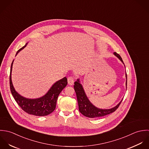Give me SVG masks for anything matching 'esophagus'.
<instances>
[{
	"label": "esophagus",
	"instance_id": "obj_1",
	"mask_svg": "<svg viewBox=\"0 0 149 149\" xmlns=\"http://www.w3.org/2000/svg\"><path fill=\"white\" fill-rule=\"evenodd\" d=\"M68 84L69 85H72L74 82V79L72 77H69L68 78Z\"/></svg>",
	"mask_w": 149,
	"mask_h": 149
}]
</instances>
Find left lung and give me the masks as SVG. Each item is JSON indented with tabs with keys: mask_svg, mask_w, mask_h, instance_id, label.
Returning a JSON list of instances; mask_svg holds the SVG:
<instances>
[{
	"mask_svg": "<svg viewBox=\"0 0 149 149\" xmlns=\"http://www.w3.org/2000/svg\"><path fill=\"white\" fill-rule=\"evenodd\" d=\"M114 55L117 56L119 59L123 63V61L121 59V56L116 52H114ZM127 79V74L125 75ZM126 86H127V81H126ZM74 88L75 91L77 101L78 103V107L79 112L85 116L90 118H99L104 116L105 115H109L113 112H115L119 107L123 100L119 102V104L115 107L109 109H99L94 106L89 100L87 97L85 92L82 85L80 84L79 80L77 79V81L74 82Z\"/></svg>",
	"mask_w": 149,
	"mask_h": 149,
	"instance_id": "left-lung-1",
	"label": "left lung"
}]
</instances>
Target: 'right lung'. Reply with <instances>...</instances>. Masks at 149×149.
<instances>
[{"instance_id": "add662e5", "label": "right lung", "mask_w": 149, "mask_h": 149, "mask_svg": "<svg viewBox=\"0 0 149 149\" xmlns=\"http://www.w3.org/2000/svg\"><path fill=\"white\" fill-rule=\"evenodd\" d=\"M27 45H26L19 49L17 54L24 49ZM13 61L11 65L10 74V87L13 96L15 101L21 109L25 112L38 116H47L51 113L56 108V105L58 96L60 92L62 91L67 85V79L66 77L57 81L55 83L51 89L42 97L36 99H29L25 98L19 95L14 89L11 81V71L13 67Z\"/></svg>"}]
</instances>
